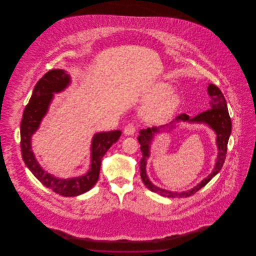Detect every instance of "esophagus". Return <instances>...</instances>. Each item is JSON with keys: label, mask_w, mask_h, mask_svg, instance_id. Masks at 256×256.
I'll use <instances>...</instances> for the list:
<instances>
[{"label": "esophagus", "mask_w": 256, "mask_h": 256, "mask_svg": "<svg viewBox=\"0 0 256 256\" xmlns=\"http://www.w3.org/2000/svg\"><path fill=\"white\" fill-rule=\"evenodd\" d=\"M135 130H136V128H135L134 124H128L126 126V128H124V134H126V135H134Z\"/></svg>", "instance_id": "obj_1"}]
</instances>
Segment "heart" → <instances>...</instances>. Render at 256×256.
<instances>
[{
  "label": "heart",
  "instance_id": "heart-1",
  "mask_svg": "<svg viewBox=\"0 0 256 256\" xmlns=\"http://www.w3.org/2000/svg\"><path fill=\"white\" fill-rule=\"evenodd\" d=\"M146 98L152 102L145 108L143 117L148 122L156 124L167 122L180 104V95L165 82H158L150 86Z\"/></svg>",
  "mask_w": 256,
  "mask_h": 256
}]
</instances>
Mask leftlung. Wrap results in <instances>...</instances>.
Returning a JSON list of instances; mask_svg holds the SVG:
<instances>
[{"instance_id": "8db88e82", "label": "left lung", "mask_w": 256, "mask_h": 256, "mask_svg": "<svg viewBox=\"0 0 256 256\" xmlns=\"http://www.w3.org/2000/svg\"><path fill=\"white\" fill-rule=\"evenodd\" d=\"M207 93L210 97V102H209L210 108L206 111L196 114L193 117H190L188 114L183 113L170 122V124L160 126L158 128V126H154L152 128H148L146 130H141L139 132L140 134L137 137V140L141 145L140 150L142 152V158L140 161V174H141L143 183L152 192L158 193L163 196L172 198L190 196L194 195L196 192H198L204 186H206L207 183L209 182L222 169L226 160L228 143L232 134V120L228 114L226 100L219 88L212 84H209L207 87ZM182 122L190 123H204L209 126L216 134V144L218 148V154L216 160L214 170L206 179L189 190L182 192H174L160 188L149 180L146 174V162L150 155V146L155 136L158 134L170 133L178 126V124Z\"/></svg>"}]
</instances>
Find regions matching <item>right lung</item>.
<instances>
[{"label":"right lung","instance_id":"right-lung-1","mask_svg":"<svg viewBox=\"0 0 256 256\" xmlns=\"http://www.w3.org/2000/svg\"><path fill=\"white\" fill-rule=\"evenodd\" d=\"M71 82L70 74L62 69H54L45 74L34 86L30 102L24 108L20 128L21 150L24 164L44 186L64 196L82 195L93 188L98 180L102 159L122 134L121 130H111L93 135L89 169L82 176L62 178L54 176L41 167L32 150V135L38 130L43 118L47 115L54 94L64 91Z\"/></svg>","mask_w":256,"mask_h":256}]
</instances>
